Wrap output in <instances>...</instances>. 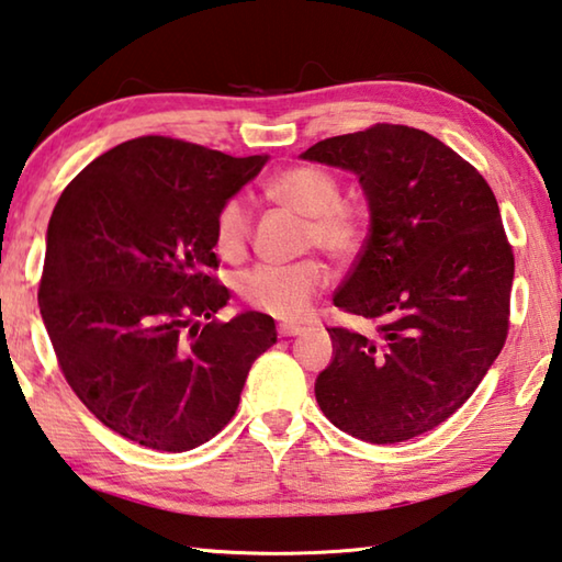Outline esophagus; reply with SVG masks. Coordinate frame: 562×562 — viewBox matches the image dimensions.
I'll return each instance as SVG.
<instances>
[{"label": "esophagus", "instance_id": "obj_1", "mask_svg": "<svg viewBox=\"0 0 562 562\" xmlns=\"http://www.w3.org/2000/svg\"><path fill=\"white\" fill-rule=\"evenodd\" d=\"M300 331H302L300 325H288V322H282V325H278V335L280 337H294V335H300Z\"/></svg>", "mask_w": 562, "mask_h": 562}]
</instances>
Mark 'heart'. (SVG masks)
Here are the masks:
<instances>
[{"label": "heart", "instance_id": "1", "mask_svg": "<svg viewBox=\"0 0 562 562\" xmlns=\"http://www.w3.org/2000/svg\"><path fill=\"white\" fill-rule=\"evenodd\" d=\"M274 203L304 217V245H317L335 260H351L364 245L367 227L355 207L341 203L339 180L315 166H292L268 183ZM250 207L243 198H227L213 225L215 250L225 260H240L250 243ZM329 270L319 258L288 265H258L237 278V294L250 310L294 319L310 310L327 288Z\"/></svg>", "mask_w": 562, "mask_h": 562}]
</instances>
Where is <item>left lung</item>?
I'll return each instance as SVG.
<instances>
[{"label": "left lung", "mask_w": 562, "mask_h": 562, "mask_svg": "<svg viewBox=\"0 0 562 562\" xmlns=\"http://www.w3.org/2000/svg\"><path fill=\"white\" fill-rule=\"evenodd\" d=\"M302 158L351 170L369 235L335 294L374 335L329 327L335 359L315 396L337 429L396 443L465 404L508 337L513 250L491 186L426 131L376 123Z\"/></svg>", "instance_id": "obj_1"}]
</instances>
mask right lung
Here are the masks:
<instances>
[{
	"mask_svg": "<svg viewBox=\"0 0 562 562\" xmlns=\"http://www.w3.org/2000/svg\"><path fill=\"white\" fill-rule=\"evenodd\" d=\"M268 156L140 136L81 170L46 231L40 310L74 394L111 431L190 451L235 416L274 319L217 322L215 213Z\"/></svg>",
	"mask_w": 562,
	"mask_h": 562,
	"instance_id": "obj_1",
	"label": "right lung"
}]
</instances>
